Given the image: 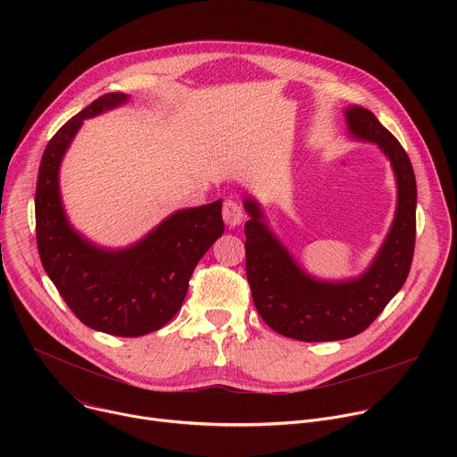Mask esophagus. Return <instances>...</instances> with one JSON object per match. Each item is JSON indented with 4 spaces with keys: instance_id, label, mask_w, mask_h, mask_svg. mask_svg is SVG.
<instances>
[{
    "instance_id": "34e87169",
    "label": "esophagus",
    "mask_w": 457,
    "mask_h": 457,
    "mask_svg": "<svg viewBox=\"0 0 457 457\" xmlns=\"http://www.w3.org/2000/svg\"><path fill=\"white\" fill-rule=\"evenodd\" d=\"M222 219L229 228L240 226L244 220V210L238 203L235 201H226L222 206Z\"/></svg>"
}]
</instances>
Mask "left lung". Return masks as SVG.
I'll return each instance as SVG.
<instances>
[{"label":"left lung","instance_id":"obj_1","mask_svg":"<svg viewBox=\"0 0 457 457\" xmlns=\"http://www.w3.org/2000/svg\"><path fill=\"white\" fill-rule=\"evenodd\" d=\"M353 139L374 143L396 179V213L369 268L347 280L309 275L268 226L262 208L244 197L245 275L254 307L270 328L300 342H337L360 335L405 284L416 242V177L398 139L376 115L353 104L345 108Z\"/></svg>","mask_w":457,"mask_h":457}]
</instances>
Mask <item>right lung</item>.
Listing matches in <instances>:
<instances>
[{"label": "right lung", "instance_id": "obj_1", "mask_svg": "<svg viewBox=\"0 0 457 457\" xmlns=\"http://www.w3.org/2000/svg\"><path fill=\"white\" fill-rule=\"evenodd\" d=\"M104 94L64 122L48 141L36 186V235L41 264L62 300L88 328L136 338L177 314L195 266L224 233L222 201L166 217L128 247H103L83 237L64 213L59 168L85 119L128 103Z\"/></svg>", "mask_w": 457, "mask_h": 457}]
</instances>
